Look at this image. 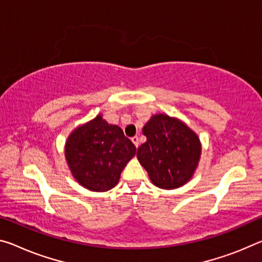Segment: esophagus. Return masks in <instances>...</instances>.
<instances>
[{"label": "esophagus", "mask_w": 262, "mask_h": 262, "mask_svg": "<svg viewBox=\"0 0 262 262\" xmlns=\"http://www.w3.org/2000/svg\"><path fill=\"white\" fill-rule=\"evenodd\" d=\"M132 142L135 144L136 148H138V147H139V138H138V136H133V138H132Z\"/></svg>", "instance_id": "esophagus-1"}]
</instances>
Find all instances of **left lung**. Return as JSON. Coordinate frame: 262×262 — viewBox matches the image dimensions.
<instances>
[{
	"instance_id": "obj_1",
	"label": "left lung",
	"mask_w": 262,
	"mask_h": 262,
	"mask_svg": "<svg viewBox=\"0 0 262 262\" xmlns=\"http://www.w3.org/2000/svg\"><path fill=\"white\" fill-rule=\"evenodd\" d=\"M147 141L136 152L152 184L171 190L191 180L201 159L197 134L176 118L155 114L142 128Z\"/></svg>"
}]
</instances>
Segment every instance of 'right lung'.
Instances as JSON below:
<instances>
[{"mask_svg":"<svg viewBox=\"0 0 262 262\" xmlns=\"http://www.w3.org/2000/svg\"><path fill=\"white\" fill-rule=\"evenodd\" d=\"M136 147L119 126L110 124L101 114L76 128L65 144V157L73 177L84 188L108 191L119 183Z\"/></svg>","mask_w":262,"mask_h":262,"instance_id":"obj_1","label":"right lung"}]
</instances>
